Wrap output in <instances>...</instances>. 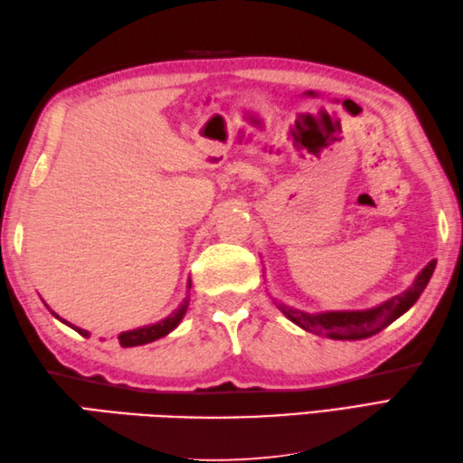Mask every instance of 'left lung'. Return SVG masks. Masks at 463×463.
Segmentation results:
<instances>
[{"label": "left lung", "mask_w": 463, "mask_h": 463, "mask_svg": "<svg viewBox=\"0 0 463 463\" xmlns=\"http://www.w3.org/2000/svg\"><path fill=\"white\" fill-rule=\"evenodd\" d=\"M434 269L436 260H431L428 267L418 274L414 284H411L406 292H402L398 297L382 302L380 307H373L368 310H332L308 314L284 307V304H279V308L284 317L297 324V326L318 334V336H326L332 340H362L378 334L380 330L386 328L388 324H392L406 310L414 307L420 294L428 287Z\"/></svg>", "instance_id": "1"}]
</instances>
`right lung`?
Masks as SVG:
<instances>
[{
    "label": "right lung",
    "instance_id": "obj_1",
    "mask_svg": "<svg viewBox=\"0 0 463 463\" xmlns=\"http://www.w3.org/2000/svg\"><path fill=\"white\" fill-rule=\"evenodd\" d=\"M189 288H191V282H189ZM186 308H189V297H186L183 300V304L179 308H176L171 317H166L165 320L156 322V324H151V326H143V328H137V330H129V332H121L119 334V344L123 348H131V346H141V344H149L153 340H159L163 336H166L171 330H175L176 326H179V322L183 320ZM53 317H57L55 312H52ZM59 318V317H57ZM61 320V318H59ZM63 324H67V326H71L75 332H80L81 336H90V332L83 330V328H77L73 326V324H69L65 320H61Z\"/></svg>",
    "mask_w": 463,
    "mask_h": 463
}]
</instances>
